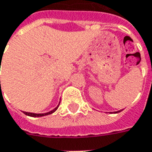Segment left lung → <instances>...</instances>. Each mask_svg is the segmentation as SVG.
I'll return each instance as SVG.
<instances>
[{"instance_id":"1","label":"left lung","mask_w":152,"mask_h":152,"mask_svg":"<svg viewBox=\"0 0 152 152\" xmlns=\"http://www.w3.org/2000/svg\"><path fill=\"white\" fill-rule=\"evenodd\" d=\"M120 111H121V110H119V111H118V112H120ZM118 112H114V113H118Z\"/></svg>"}]
</instances>
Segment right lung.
Returning <instances> with one entry per match:
<instances>
[{"mask_svg": "<svg viewBox=\"0 0 152 152\" xmlns=\"http://www.w3.org/2000/svg\"><path fill=\"white\" fill-rule=\"evenodd\" d=\"M59 107V105L57 106V107L54 108L53 110H51L50 112L49 113H28V112H23L26 115H28V116H30V117H42V116H45V115H48V114H51V113H53L54 112L56 111V109L58 108Z\"/></svg>", "mask_w": 152, "mask_h": 152, "instance_id": "1", "label": "right lung"}]
</instances>
